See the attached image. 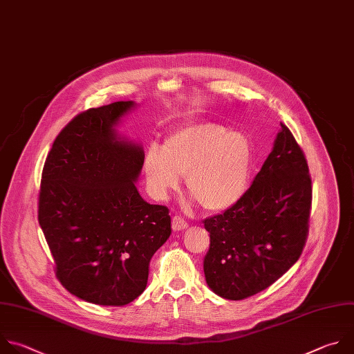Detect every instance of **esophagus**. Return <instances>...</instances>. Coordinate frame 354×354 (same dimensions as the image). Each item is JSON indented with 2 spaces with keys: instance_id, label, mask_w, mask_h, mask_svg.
Segmentation results:
<instances>
[{
  "instance_id": "obj_1",
  "label": "esophagus",
  "mask_w": 354,
  "mask_h": 354,
  "mask_svg": "<svg viewBox=\"0 0 354 354\" xmlns=\"http://www.w3.org/2000/svg\"><path fill=\"white\" fill-rule=\"evenodd\" d=\"M171 227H173L174 232H181V230H185L188 227V223H187V221H184V218L174 216L173 221H171Z\"/></svg>"
}]
</instances>
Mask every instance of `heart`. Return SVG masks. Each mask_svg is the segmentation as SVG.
Segmentation results:
<instances>
[{"label": "heart", "mask_w": 354, "mask_h": 354, "mask_svg": "<svg viewBox=\"0 0 354 354\" xmlns=\"http://www.w3.org/2000/svg\"><path fill=\"white\" fill-rule=\"evenodd\" d=\"M252 151L248 140L221 124L196 122L148 148L144 171L153 196L165 199L185 176L187 192L207 212L232 207L244 195Z\"/></svg>", "instance_id": "1"}]
</instances>
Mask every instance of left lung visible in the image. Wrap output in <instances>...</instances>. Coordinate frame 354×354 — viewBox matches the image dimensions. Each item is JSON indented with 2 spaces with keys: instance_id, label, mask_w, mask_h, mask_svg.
Instances as JSON below:
<instances>
[{
  "instance_id": "left-lung-1",
  "label": "left lung",
  "mask_w": 354,
  "mask_h": 354,
  "mask_svg": "<svg viewBox=\"0 0 354 354\" xmlns=\"http://www.w3.org/2000/svg\"><path fill=\"white\" fill-rule=\"evenodd\" d=\"M280 127L272 152L240 201L203 221L210 236L206 283L227 300H244L273 285L297 262L307 241L311 176L293 133Z\"/></svg>"
}]
</instances>
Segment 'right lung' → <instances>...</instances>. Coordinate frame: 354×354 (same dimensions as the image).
<instances>
[{"label":"right lung","instance_id":"1","mask_svg":"<svg viewBox=\"0 0 354 354\" xmlns=\"http://www.w3.org/2000/svg\"><path fill=\"white\" fill-rule=\"evenodd\" d=\"M133 102L82 111L57 135L44 162L37 218L59 283L85 301L125 306L142 295L153 254L171 233L169 207L135 181L144 151L114 125Z\"/></svg>","mask_w":354,"mask_h":354}]
</instances>
